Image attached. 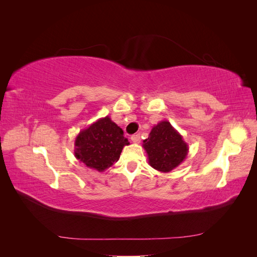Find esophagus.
Returning a JSON list of instances; mask_svg holds the SVG:
<instances>
[{
  "label": "esophagus",
  "mask_w": 257,
  "mask_h": 257,
  "mask_svg": "<svg viewBox=\"0 0 257 257\" xmlns=\"http://www.w3.org/2000/svg\"><path fill=\"white\" fill-rule=\"evenodd\" d=\"M131 139H132V142H133L134 144H138L139 142H141V136H139V134L132 135Z\"/></svg>",
  "instance_id": "esophagus-1"
}]
</instances>
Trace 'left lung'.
I'll return each instance as SVG.
<instances>
[{"instance_id":"1","label":"left lung","mask_w":257,"mask_h":257,"mask_svg":"<svg viewBox=\"0 0 257 257\" xmlns=\"http://www.w3.org/2000/svg\"><path fill=\"white\" fill-rule=\"evenodd\" d=\"M143 147L150 166L162 173L172 172L189 153L188 144L168 121H161L154 125Z\"/></svg>"}]
</instances>
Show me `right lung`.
Returning a JSON list of instances; mask_svg holds the SVG:
<instances>
[{
	"instance_id": "right-lung-1",
	"label": "right lung",
	"mask_w": 257,
	"mask_h": 257,
	"mask_svg": "<svg viewBox=\"0 0 257 257\" xmlns=\"http://www.w3.org/2000/svg\"><path fill=\"white\" fill-rule=\"evenodd\" d=\"M128 145L122 128L106 115L79 132L74 154L87 167L102 173L118 162L124 146Z\"/></svg>"
}]
</instances>
